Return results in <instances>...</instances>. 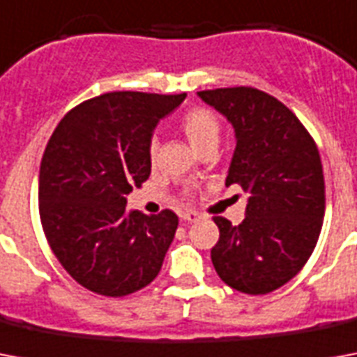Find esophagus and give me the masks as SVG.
Returning <instances> with one entry per match:
<instances>
[{
	"mask_svg": "<svg viewBox=\"0 0 357 357\" xmlns=\"http://www.w3.org/2000/svg\"><path fill=\"white\" fill-rule=\"evenodd\" d=\"M181 218H183L185 222H198V220H200V215L196 211H185L181 213Z\"/></svg>",
	"mask_w": 357,
	"mask_h": 357,
	"instance_id": "1",
	"label": "esophagus"
}]
</instances>
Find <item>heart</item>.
Segmentation results:
<instances>
[{
    "label": "heart",
    "mask_w": 357,
    "mask_h": 357,
    "mask_svg": "<svg viewBox=\"0 0 357 357\" xmlns=\"http://www.w3.org/2000/svg\"><path fill=\"white\" fill-rule=\"evenodd\" d=\"M179 128L195 150L200 151L209 144H217L220 135V123L211 111L204 107L189 109L179 120ZM150 155H155V144L150 146Z\"/></svg>",
    "instance_id": "b5f03b06"
}]
</instances>
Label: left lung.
<instances>
[{"label":"left lung","instance_id":"8db88e82","mask_svg":"<svg viewBox=\"0 0 357 357\" xmlns=\"http://www.w3.org/2000/svg\"><path fill=\"white\" fill-rule=\"evenodd\" d=\"M198 96L234 126L237 146L226 187L250 195L238 226L213 218L220 229L213 266L241 293H272L302 271L321 235L326 198L315 140L291 109L263 91L231 86Z\"/></svg>","mask_w":357,"mask_h":357}]
</instances>
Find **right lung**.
<instances>
[{
  "label": "right lung",
  "mask_w": 357,
  "mask_h": 357,
  "mask_svg": "<svg viewBox=\"0 0 357 357\" xmlns=\"http://www.w3.org/2000/svg\"><path fill=\"white\" fill-rule=\"evenodd\" d=\"M185 96L107 92L68 111L47 140L42 229L64 271L92 293L126 296L161 271L178 215L128 211L126 196L150 178L151 133Z\"/></svg>",
  "instance_id": "1"
}]
</instances>
